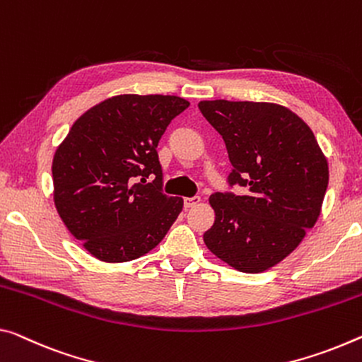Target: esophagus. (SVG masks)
Listing matches in <instances>:
<instances>
[{
  "label": "esophagus",
  "instance_id": "obj_1",
  "mask_svg": "<svg viewBox=\"0 0 362 362\" xmlns=\"http://www.w3.org/2000/svg\"><path fill=\"white\" fill-rule=\"evenodd\" d=\"M200 202V197L199 196H192V197H186L185 199V207L186 209H191L194 205H197Z\"/></svg>",
  "mask_w": 362,
  "mask_h": 362
}]
</instances>
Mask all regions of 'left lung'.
<instances>
[{
    "label": "left lung",
    "mask_w": 362,
    "mask_h": 362,
    "mask_svg": "<svg viewBox=\"0 0 362 362\" xmlns=\"http://www.w3.org/2000/svg\"><path fill=\"white\" fill-rule=\"evenodd\" d=\"M200 113L223 137L231 163L228 187L215 192V221L204 243L244 274L281 262L320 215L329 165L310 127L275 103L200 102Z\"/></svg>",
    "instance_id": "8db88e82"
}]
</instances>
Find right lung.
Segmentation results:
<instances>
[{"label": "right lung", "mask_w": 362, "mask_h": 362, "mask_svg": "<svg viewBox=\"0 0 362 362\" xmlns=\"http://www.w3.org/2000/svg\"><path fill=\"white\" fill-rule=\"evenodd\" d=\"M187 107L175 95L111 97L86 111L58 147L54 205L93 257L129 262L152 251L175 223L182 199L163 192L157 146Z\"/></svg>", "instance_id": "right-lung-1"}]
</instances>
